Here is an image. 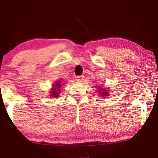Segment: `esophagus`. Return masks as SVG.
Returning <instances> with one entry per match:
<instances>
[{
    "label": "esophagus",
    "instance_id": "34e87169",
    "mask_svg": "<svg viewBox=\"0 0 158 158\" xmlns=\"http://www.w3.org/2000/svg\"><path fill=\"white\" fill-rule=\"evenodd\" d=\"M76 79L78 81H82L83 80V76H77L76 77Z\"/></svg>",
    "mask_w": 158,
    "mask_h": 158
}]
</instances>
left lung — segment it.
<instances>
[{
	"label": "left lung",
	"mask_w": 158,
	"mask_h": 158,
	"mask_svg": "<svg viewBox=\"0 0 158 158\" xmlns=\"http://www.w3.org/2000/svg\"><path fill=\"white\" fill-rule=\"evenodd\" d=\"M109 89H104V88H100L99 89V94H100V96H103V97H106L109 94Z\"/></svg>",
	"instance_id": "left-lung-1"
}]
</instances>
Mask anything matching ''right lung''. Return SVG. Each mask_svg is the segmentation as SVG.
Here are the masks:
<instances>
[{
  "label": "right lung",
  "mask_w": 158,
  "mask_h": 158,
  "mask_svg": "<svg viewBox=\"0 0 158 158\" xmlns=\"http://www.w3.org/2000/svg\"><path fill=\"white\" fill-rule=\"evenodd\" d=\"M62 81H57L53 85H52L53 88L51 89V97H54V98H58L59 97V94L60 92H61V87L62 86V85L64 84V83H61Z\"/></svg>",
  "instance_id": "right-lung-1"
}]
</instances>
